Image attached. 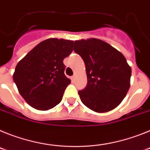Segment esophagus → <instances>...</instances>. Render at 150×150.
I'll return each mask as SVG.
<instances>
[{"label": "esophagus", "instance_id": "obj_1", "mask_svg": "<svg viewBox=\"0 0 150 150\" xmlns=\"http://www.w3.org/2000/svg\"><path fill=\"white\" fill-rule=\"evenodd\" d=\"M71 80H72L73 82H74L75 80H76V75H74V76L71 77Z\"/></svg>", "mask_w": 150, "mask_h": 150}]
</instances>
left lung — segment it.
Wrapping results in <instances>:
<instances>
[{"instance_id": "8db88e82", "label": "left lung", "mask_w": 150, "mask_h": 150, "mask_svg": "<svg viewBox=\"0 0 150 150\" xmlns=\"http://www.w3.org/2000/svg\"><path fill=\"white\" fill-rule=\"evenodd\" d=\"M74 52L84 61L87 86L78 91L84 105L97 112L115 109L130 87L132 68L122 53L96 38L74 41Z\"/></svg>"}]
</instances>
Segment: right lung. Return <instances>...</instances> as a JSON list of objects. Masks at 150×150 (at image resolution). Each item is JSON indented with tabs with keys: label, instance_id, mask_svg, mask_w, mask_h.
Instances as JSON below:
<instances>
[{
	"label": "right lung",
	"instance_id": "obj_1",
	"mask_svg": "<svg viewBox=\"0 0 150 150\" xmlns=\"http://www.w3.org/2000/svg\"><path fill=\"white\" fill-rule=\"evenodd\" d=\"M73 44L74 41L68 40H45L17 64L13 81L30 107L48 110L62 101L71 83L64 73L63 60L73 52Z\"/></svg>",
	"mask_w": 150,
	"mask_h": 150
}]
</instances>
